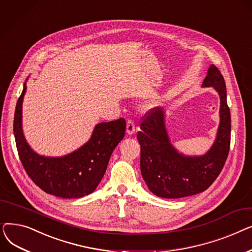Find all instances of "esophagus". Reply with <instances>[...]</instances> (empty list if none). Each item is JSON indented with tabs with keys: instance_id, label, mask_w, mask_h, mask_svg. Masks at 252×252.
<instances>
[{
	"instance_id": "34e87169",
	"label": "esophagus",
	"mask_w": 252,
	"mask_h": 252,
	"mask_svg": "<svg viewBox=\"0 0 252 252\" xmlns=\"http://www.w3.org/2000/svg\"><path fill=\"white\" fill-rule=\"evenodd\" d=\"M136 130V125L135 122L131 121V119H127L126 123V134L127 135H133Z\"/></svg>"
}]
</instances>
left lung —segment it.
Returning a JSON list of instances; mask_svg holds the SVG:
<instances>
[{
	"label": "left lung",
	"instance_id": "obj_1",
	"mask_svg": "<svg viewBox=\"0 0 252 252\" xmlns=\"http://www.w3.org/2000/svg\"><path fill=\"white\" fill-rule=\"evenodd\" d=\"M203 87H214L220 97V123L213 147L203 156H184L171 146L162 109L154 107L141 118L137 139L141 146V174L158 197L182 198L205 191L220 174L231 144V114L227 89L219 68L211 65Z\"/></svg>",
	"mask_w": 252,
	"mask_h": 252
}]
</instances>
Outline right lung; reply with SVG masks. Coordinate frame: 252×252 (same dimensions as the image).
<instances>
[{"label": "right lung", "instance_id": "1", "mask_svg": "<svg viewBox=\"0 0 252 252\" xmlns=\"http://www.w3.org/2000/svg\"><path fill=\"white\" fill-rule=\"evenodd\" d=\"M26 86L18 98L14 114V136L20 161L26 174L46 193L62 198H79L94 192L104 177L110 156L126 129L121 117L96 126L90 141L63 157H44L34 153L22 134V100Z\"/></svg>", "mask_w": 252, "mask_h": 252}]
</instances>
